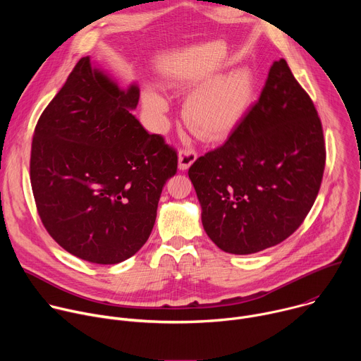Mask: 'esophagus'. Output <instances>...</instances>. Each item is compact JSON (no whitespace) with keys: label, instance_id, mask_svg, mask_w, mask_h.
<instances>
[{"label":"esophagus","instance_id":"34e87169","mask_svg":"<svg viewBox=\"0 0 361 361\" xmlns=\"http://www.w3.org/2000/svg\"><path fill=\"white\" fill-rule=\"evenodd\" d=\"M197 160V154L194 149H181L178 152V169L180 170H188L190 166Z\"/></svg>","mask_w":361,"mask_h":361}]
</instances>
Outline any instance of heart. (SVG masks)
Returning a JSON list of instances; mask_svg holds the SVG:
<instances>
[{
	"instance_id": "b5f03b06",
	"label": "heart",
	"mask_w": 361,
	"mask_h": 361,
	"mask_svg": "<svg viewBox=\"0 0 361 361\" xmlns=\"http://www.w3.org/2000/svg\"><path fill=\"white\" fill-rule=\"evenodd\" d=\"M184 106V118L190 128L204 140H220L230 134L247 116L254 98V78L241 67L210 78L192 88ZM145 109L157 117L169 111V102L160 94H144Z\"/></svg>"
}]
</instances>
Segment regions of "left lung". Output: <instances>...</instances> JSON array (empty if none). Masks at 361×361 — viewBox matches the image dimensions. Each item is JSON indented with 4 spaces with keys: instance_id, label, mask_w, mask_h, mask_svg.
I'll return each mask as SVG.
<instances>
[{
    "instance_id": "left-lung-1",
    "label": "left lung",
    "mask_w": 361,
    "mask_h": 361,
    "mask_svg": "<svg viewBox=\"0 0 361 361\" xmlns=\"http://www.w3.org/2000/svg\"><path fill=\"white\" fill-rule=\"evenodd\" d=\"M324 163L313 101L280 59L227 141L188 170L204 231L219 248L238 255L281 243L313 207Z\"/></svg>"
}]
</instances>
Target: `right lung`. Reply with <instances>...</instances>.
<instances>
[{
    "mask_svg": "<svg viewBox=\"0 0 361 361\" xmlns=\"http://www.w3.org/2000/svg\"><path fill=\"white\" fill-rule=\"evenodd\" d=\"M140 88H121L81 59L41 114L31 147V185L49 235L94 264L134 255L156 223L177 152L133 114Z\"/></svg>",
    "mask_w": 361,
    "mask_h": 361,
    "instance_id": "right-lung-1",
    "label": "right lung"
}]
</instances>
